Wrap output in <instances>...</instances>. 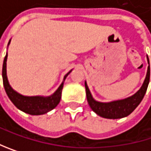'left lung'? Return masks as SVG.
Wrapping results in <instances>:
<instances>
[{"label":"left lung","instance_id":"1","mask_svg":"<svg viewBox=\"0 0 151 151\" xmlns=\"http://www.w3.org/2000/svg\"><path fill=\"white\" fill-rule=\"evenodd\" d=\"M148 63L150 65V61L148 58ZM150 65L148 66V71L146 75V78L143 82V84L140 87V89L135 93L133 95L125 98L122 100H117L112 101L109 103H102L95 101L87 86L86 82H85L86 86V98L88 104L90 105L91 109L95 112L96 114L103 118L106 119H120L126 117L136 109V107L140 104L143 97H144L149 83H150Z\"/></svg>","mask_w":151,"mask_h":151}]
</instances>
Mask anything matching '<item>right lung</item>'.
<instances>
[{
	"instance_id": "1",
	"label": "right lung",
	"mask_w": 151,
	"mask_h": 151,
	"mask_svg": "<svg viewBox=\"0 0 151 151\" xmlns=\"http://www.w3.org/2000/svg\"><path fill=\"white\" fill-rule=\"evenodd\" d=\"M10 41H9V44H10ZM7 57H8V55L6 54L4 60H3V65H2V79H3V86H4L6 93L9 96L10 100L12 102V104L19 110L31 115L44 114L48 112L49 111L53 110L60 102L61 93H62V89L64 86V81L65 80L66 76L70 74L72 70H70L64 76V80L62 82V84L59 86L57 91L50 96H46V97L45 96H25V95H22L17 93L15 90H13L12 87L9 84L8 78H7V72H6Z\"/></svg>"
}]
</instances>
